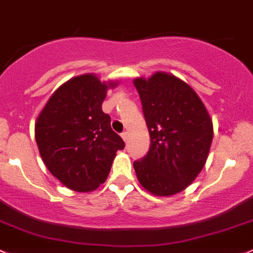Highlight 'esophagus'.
<instances>
[{"label":"esophagus","mask_w":253,"mask_h":253,"mask_svg":"<svg viewBox=\"0 0 253 253\" xmlns=\"http://www.w3.org/2000/svg\"><path fill=\"white\" fill-rule=\"evenodd\" d=\"M122 139L124 140V142L127 141V132H126V131L122 132Z\"/></svg>","instance_id":"obj_1"}]
</instances>
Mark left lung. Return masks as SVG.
Instances as JSON below:
<instances>
[{
  "mask_svg": "<svg viewBox=\"0 0 253 253\" xmlns=\"http://www.w3.org/2000/svg\"><path fill=\"white\" fill-rule=\"evenodd\" d=\"M134 85L151 137L150 151L134 162L137 180L155 196L186 189L202 170L213 140V123L195 90L175 75L156 72Z\"/></svg>",
  "mask_w": 253,
  "mask_h": 253,
  "instance_id": "1",
  "label": "left lung"
}]
</instances>
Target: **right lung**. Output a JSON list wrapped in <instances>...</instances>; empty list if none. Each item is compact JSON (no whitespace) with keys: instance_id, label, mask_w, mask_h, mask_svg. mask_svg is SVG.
Returning a JSON list of instances; mask_svg holds the SVG:
<instances>
[{"instance_id":"add662e5","label":"right lung","mask_w":253,"mask_h":253,"mask_svg":"<svg viewBox=\"0 0 253 253\" xmlns=\"http://www.w3.org/2000/svg\"><path fill=\"white\" fill-rule=\"evenodd\" d=\"M118 82L95 74L74 77L57 88L35 123V139L49 173L64 186L90 192L107 179L124 141L112 130L102 102Z\"/></svg>"}]
</instances>
